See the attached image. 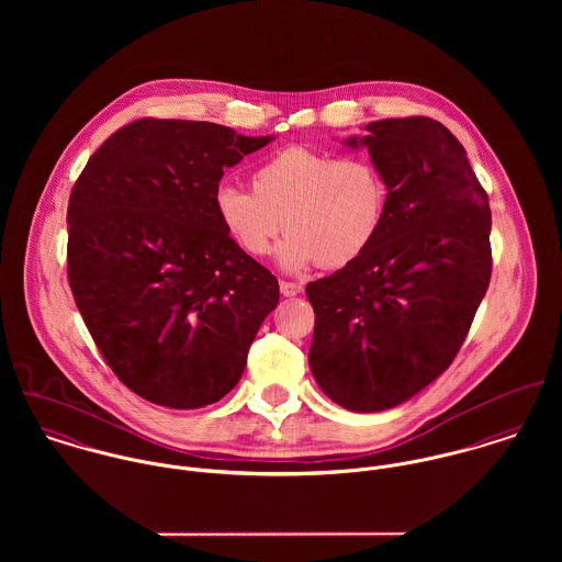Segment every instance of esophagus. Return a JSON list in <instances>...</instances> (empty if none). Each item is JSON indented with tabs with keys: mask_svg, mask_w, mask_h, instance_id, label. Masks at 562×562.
I'll use <instances>...</instances> for the list:
<instances>
[{
	"mask_svg": "<svg viewBox=\"0 0 562 562\" xmlns=\"http://www.w3.org/2000/svg\"><path fill=\"white\" fill-rule=\"evenodd\" d=\"M279 290H281V294H283V296L292 299V296H299L303 288H301L299 283H294V281H281V283H279Z\"/></svg>",
	"mask_w": 562,
	"mask_h": 562,
	"instance_id": "esophagus-1",
	"label": "esophagus"
}]
</instances>
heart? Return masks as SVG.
I'll return each instance as SVG.
<instances>
[{
    "label": "heart",
    "mask_w": 562,
    "mask_h": 562,
    "mask_svg": "<svg viewBox=\"0 0 562 562\" xmlns=\"http://www.w3.org/2000/svg\"><path fill=\"white\" fill-rule=\"evenodd\" d=\"M250 188H216L218 223L252 257L270 252L281 227L290 232L277 248L281 268L290 272L318 261L324 268L350 266L376 240L387 207V186L374 161L333 158L303 145L261 161Z\"/></svg>",
    "instance_id": "b5f03b06"
}]
</instances>
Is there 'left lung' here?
I'll return each mask as SVG.
<instances>
[{"instance_id": "1", "label": "left lung", "mask_w": 562, "mask_h": 562, "mask_svg": "<svg viewBox=\"0 0 562 562\" xmlns=\"http://www.w3.org/2000/svg\"><path fill=\"white\" fill-rule=\"evenodd\" d=\"M366 149L387 186L374 244L307 283L316 314L310 368L355 413L394 408L448 370L491 279V212L457 136L426 116L368 123Z\"/></svg>"}]
</instances>
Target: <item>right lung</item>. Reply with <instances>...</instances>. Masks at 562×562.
Masks as SVG:
<instances>
[{
	"label": "right lung",
	"instance_id": "right-lung-1",
	"mask_svg": "<svg viewBox=\"0 0 562 562\" xmlns=\"http://www.w3.org/2000/svg\"><path fill=\"white\" fill-rule=\"evenodd\" d=\"M272 140L140 119L81 170L67 212L69 285L103 359L140 398L201 408L238 385L279 283L227 236L214 192L225 168Z\"/></svg>",
	"mask_w": 562,
	"mask_h": 562
}]
</instances>
